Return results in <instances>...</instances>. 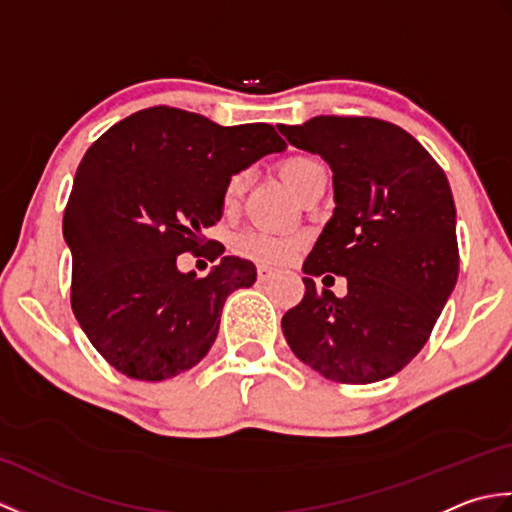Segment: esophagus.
Here are the masks:
<instances>
[{"mask_svg":"<svg viewBox=\"0 0 512 512\" xmlns=\"http://www.w3.org/2000/svg\"><path fill=\"white\" fill-rule=\"evenodd\" d=\"M273 277H275V270H273V268H268V266H264V264L257 266V279H259V281H270Z\"/></svg>","mask_w":512,"mask_h":512,"instance_id":"obj_1","label":"esophagus"}]
</instances>
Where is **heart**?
<instances>
[{"label":"heart","instance_id":"heart-1","mask_svg":"<svg viewBox=\"0 0 512 512\" xmlns=\"http://www.w3.org/2000/svg\"><path fill=\"white\" fill-rule=\"evenodd\" d=\"M279 171L288 182V187L299 195L303 189H306V184L317 176L319 171H323V167L310 156L295 154L281 162ZM246 180H248L246 171H235L233 176L226 180L224 198L228 202L242 198V193L246 189ZM301 246H303V239L299 235L273 233V231H264V228H250V231L239 233L233 242L237 255H242L246 259H255V262H262V264H270V266L288 264L290 259L299 253Z\"/></svg>","mask_w":512,"mask_h":512}]
</instances>
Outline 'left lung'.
Wrapping results in <instances>:
<instances>
[{"label": "left lung", "instance_id": "obj_1", "mask_svg": "<svg viewBox=\"0 0 512 512\" xmlns=\"http://www.w3.org/2000/svg\"><path fill=\"white\" fill-rule=\"evenodd\" d=\"M290 145L332 169L334 213L303 264V295L281 328L299 361L325 378L367 385L398 374L458 281L455 204L442 167L416 138L369 116L279 125ZM348 279L339 300L312 276Z\"/></svg>", "mask_w": 512, "mask_h": 512}]
</instances>
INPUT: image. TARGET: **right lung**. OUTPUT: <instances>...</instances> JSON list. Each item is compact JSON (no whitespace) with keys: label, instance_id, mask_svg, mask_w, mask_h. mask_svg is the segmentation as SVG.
<instances>
[{"label":"right lung","instance_id":"right-lung-1","mask_svg":"<svg viewBox=\"0 0 512 512\" xmlns=\"http://www.w3.org/2000/svg\"><path fill=\"white\" fill-rule=\"evenodd\" d=\"M286 143L273 125L222 127L156 105L107 129L83 156L63 215L72 250L70 303L107 363L138 380L198 365L215 343L226 297L255 284V264L222 257L206 277L178 255L217 259L202 228L220 222L226 180Z\"/></svg>","mask_w":512,"mask_h":512}]
</instances>
